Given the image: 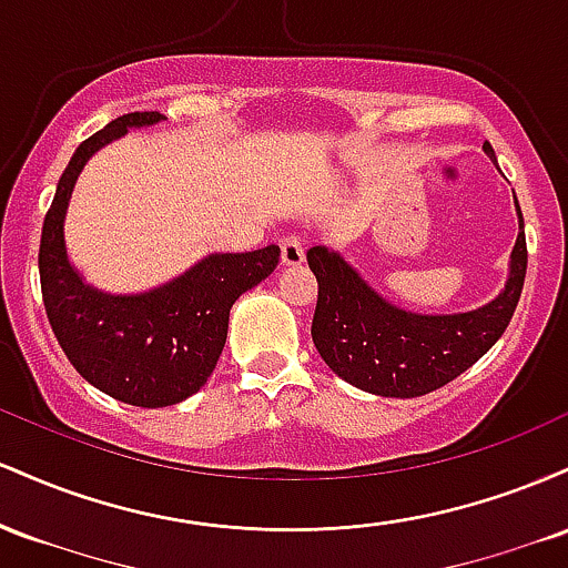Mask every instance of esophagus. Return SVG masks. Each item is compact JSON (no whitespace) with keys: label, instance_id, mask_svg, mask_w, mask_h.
Here are the masks:
<instances>
[{"label":"esophagus","instance_id":"obj_1","mask_svg":"<svg viewBox=\"0 0 568 568\" xmlns=\"http://www.w3.org/2000/svg\"><path fill=\"white\" fill-rule=\"evenodd\" d=\"M280 258H283L285 266H298L304 262V243L296 234L280 240Z\"/></svg>","mask_w":568,"mask_h":568}]
</instances>
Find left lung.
Masks as SVG:
<instances>
[{
  "instance_id": "left-lung-1",
  "label": "left lung",
  "mask_w": 568,
  "mask_h": 568,
  "mask_svg": "<svg viewBox=\"0 0 568 568\" xmlns=\"http://www.w3.org/2000/svg\"><path fill=\"white\" fill-rule=\"evenodd\" d=\"M484 152L494 158L491 143ZM518 240L510 253V275L497 298L473 312L419 315L395 306L325 245L306 251L317 277L312 342L328 368L352 387L382 397H419L454 382L497 344L513 321L524 291L526 234L518 200Z\"/></svg>"
}]
</instances>
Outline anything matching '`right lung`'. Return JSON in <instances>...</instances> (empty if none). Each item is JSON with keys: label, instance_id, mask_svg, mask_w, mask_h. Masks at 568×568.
<instances>
[{"label": "right lung", "instance_id": "add662e5", "mask_svg": "<svg viewBox=\"0 0 568 568\" xmlns=\"http://www.w3.org/2000/svg\"><path fill=\"white\" fill-rule=\"evenodd\" d=\"M160 112L122 114L77 146L42 224L39 280L53 334L84 382L141 408L175 406L216 368L232 304L275 272L280 247L211 253L184 275L146 293H103L69 262L63 219L77 175L101 146L130 128L158 125Z\"/></svg>", "mask_w": 568, "mask_h": 568}]
</instances>
